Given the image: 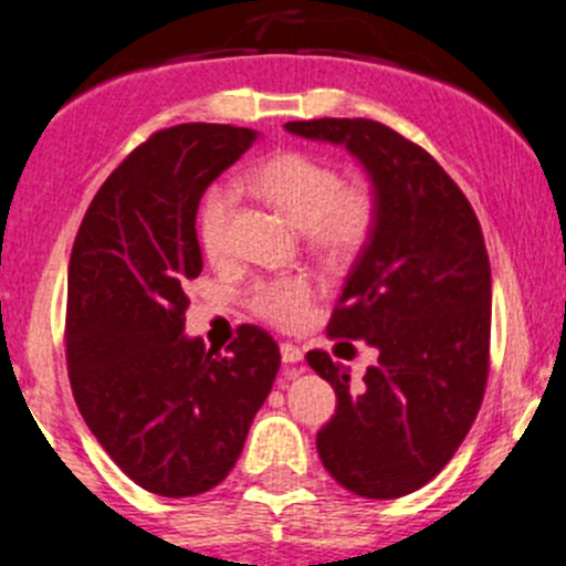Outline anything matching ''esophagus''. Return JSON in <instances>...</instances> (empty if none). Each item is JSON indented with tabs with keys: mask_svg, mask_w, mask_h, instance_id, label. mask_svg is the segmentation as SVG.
<instances>
[{
	"mask_svg": "<svg viewBox=\"0 0 566 566\" xmlns=\"http://www.w3.org/2000/svg\"><path fill=\"white\" fill-rule=\"evenodd\" d=\"M279 350H282V361L284 364L304 361V350H301L298 345H293V342H282V347H279Z\"/></svg>",
	"mask_w": 566,
	"mask_h": 566,
	"instance_id": "1",
	"label": "esophagus"
}]
</instances>
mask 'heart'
Returning <instances> with one entry per match:
<instances>
[{"label": "heart", "mask_w": 566, "mask_h": 566, "mask_svg": "<svg viewBox=\"0 0 566 566\" xmlns=\"http://www.w3.org/2000/svg\"><path fill=\"white\" fill-rule=\"evenodd\" d=\"M268 205L306 232L312 249L325 256H350L367 243L378 216V199L367 182H342L339 169L304 150H284L262 161L249 177ZM235 208V188L221 182L199 205V243L205 254L227 251V224ZM315 284L306 276H279L251 290V310L265 323L295 328L310 315Z\"/></svg>", "instance_id": "obj_1"}]
</instances>
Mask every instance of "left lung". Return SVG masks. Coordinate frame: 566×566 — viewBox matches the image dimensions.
Here are the masks:
<instances>
[{"label":"left lung","instance_id":"1","mask_svg":"<svg viewBox=\"0 0 566 566\" xmlns=\"http://www.w3.org/2000/svg\"><path fill=\"white\" fill-rule=\"evenodd\" d=\"M284 128L339 145L378 199L375 227L347 273L331 336L378 350L361 386L331 361H306L336 391L317 432L325 471L364 499L424 488L458 452L488 384L490 260L482 227L441 164L375 119H301Z\"/></svg>","mask_w":566,"mask_h":566}]
</instances>
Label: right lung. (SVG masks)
<instances>
[{
  "label": "right lung",
  "mask_w": 566,
  "mask_h": 566,
  "mask_svg": "<svg viewBox=\"0 0 566 566\" xmlns=\"http://www.w3.org/2000/svg\"><path fill=\"white\" fill-rule=\"evenodd\" d=\"M256 136L210 123L153 134L106 177L71 251L73 397L108 458L164 499L224 482L282 364L256 325L238 328L230 353L182 334V284L202 273L199 199Z\"/></svg>",
  "instance_id": "1"
}]
</instances>
